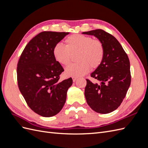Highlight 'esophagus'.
Returning a JSON list of instances; mask_svg holds the SVG:
<instances>
[{
	"label": "esophagus",
	"instance_id": "obj_1",
	"mask_svg": "<svg viewBox=\"0 0 148 148\" xmlns=\"http://www.w3.org/2000/svg\"><path fill=\"white\" fill-rule=\"evenodd\" d=\"M72 79H73V82H75L76 81V80H77V77H72Z\"/></svg>",
	"mask_w": 148,
	"mask_h": 148
}]
</instances>
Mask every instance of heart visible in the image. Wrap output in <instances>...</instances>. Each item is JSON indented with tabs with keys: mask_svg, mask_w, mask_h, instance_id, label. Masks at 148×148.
I'll use <instances>...</instances> for the list:
<instances>
[{
	"mask_svg": "<svg viewBox=\"0 0 148 148\" xmlns=\"http://www.w3.org/2000/svg\"><path fill=\"white\" fill-rule=\"evenodd\" d=\"M66 45L57 43L53 48L54 59L62 65H68L71 54L77 53L76 60L65 69V74L69 77H79L89 72L91 67L96 69L104 59V49L99 40L82 34H73L65 39Z\"/></svg>",
	"mask_w": 148,
	"mask_h": 148,
	"instance_id": "1",
	"label": "heart"
}]
</instances>
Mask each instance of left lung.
Here are the masks:
<instances>
[{"mask_svg":"<svg viewBox=\"0 0 148 148\" xmlns=\"http://www.w3.org/2000/svg\"><path fill=\"white\" fill-rule=\"evenodd\" d=\"M94 36L102 43L104 59L91 74L99 83L86 79L84 96L89 106L97 113L108 114L122 102L131 83L130 65L122 46L112 35L97 29L82 33Z\"/></svg>","mask_w":148,"mask_h":148,"instance_id":"left-lung-1","label":"left lung"}]
</instances>
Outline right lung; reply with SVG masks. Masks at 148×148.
<instances>
[{
  "label": "right lung",
  "mask_w": 148,
  "mask_h": 148,
  "mask_svg": "<svg viewBox=\"0 0 148 148\" xmlns=\"http://www.w3.org/2000/svg\"><path fill=\"white\" fill-rule=\"evenodd\" d=\"M69 33L43 31L25 47L17 65L20 91L30 109L44 117L56 115L63 108L70 78L59 82L64 71L53 56V48Z\"/></svg>",
  "instance_id": "1"
}]
</instances>
